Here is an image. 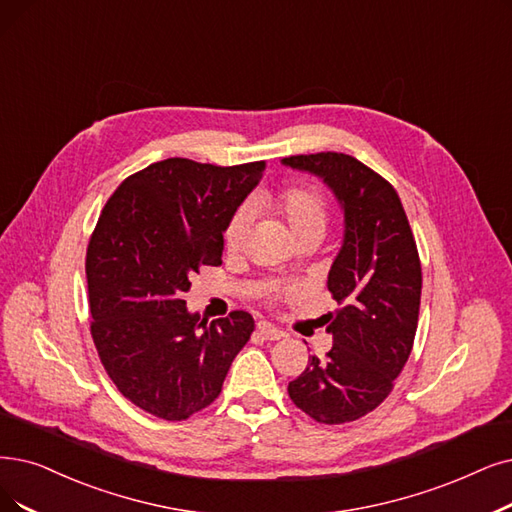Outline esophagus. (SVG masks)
<instances>
[{
	"mask_svg": "<svg viewBox=\"0 0 512 512\" xmlns=\"http://www.w3.org/2000/svg\"><path fill=\"white\" fill-rule=\"evenodd\" d=\"M256 332L264 338V340H281L285 336L283 330H279V327H275L273 323L269 321H258L256 323Z\"/></svg>",
	"mask_w": 512,
	"mask_h": 512,
	"instance_id": "obj_1",
	"label": "esophagus"
}]
</instances>
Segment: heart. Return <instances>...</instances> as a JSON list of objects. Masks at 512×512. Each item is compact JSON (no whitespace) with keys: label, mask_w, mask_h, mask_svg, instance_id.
Returning <instances> with one entry per match:
<instances>
[{"label":"heart","mask_w":512,"mask_h":512,"mask_svg":"<svg viewBox=\"0 0 512 512\" xmlns=\"http://www.w3.org/2000/svg\"><path fill=\"white\" fill-rule=\"evenodd\" d=\"M258 206L269 214L277 216L292 237L300 241L309 235L325 233L327 220H330V208H327L325 197L309 185H290L279 191L260 195ZM252 229V214L250 210L239 208L224 227V248L231 254H237L245 248Z\"/></svg>","instance_id":"1"}]
</instances>
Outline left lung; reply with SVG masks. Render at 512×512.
I'll return each instance as SVG.
<instances>
[{"mask_svg":"<svg viewBox=\"0 0 512 512\" xmlns=\"http://www.w3.org/2000/svg\"><path fill=\"white\" fill-rule=\"evenodd\" d=\"M285 166L323 178L344 208V243L327 275L340 309L321 319L334 338L288 384L298 410L319 424L363 418L391 395L410 359L422 294L416 239L395 187L359 159L323 151Z\"/></svg>","mask_w":512,"mask_h":512,"instance_id":"1","label":"left lung"}]
</instances>
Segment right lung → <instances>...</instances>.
Returning <instances> with one entry per match:
<instances>
[{"instance_id":"right-lung-1","label":"right lung","mask_w":512,"mask_h":512,"mask_svg":"<svg viewBox=\"0 0 512 512\" xmlns=\"http://www.w3.org/2000/svg\"><path fill=\"white\" fill-rule=\"evenodd\" d=\"M264 168L163 159L121 182L98 216L86 252L92 340L117 391L155 418L214 403L254 332L245 311L201 321L182 294L201 267L222 264V231Z\"/></svg>"}]
</instances>
